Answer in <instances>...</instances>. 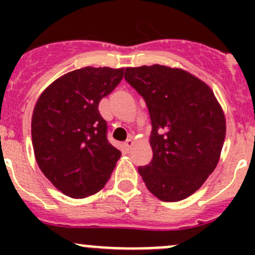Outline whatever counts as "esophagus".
I'll list each match as a JSON object with an SVG mask.
<instances>
[{"instance_id": "obj_1", "label": "esophagus", "mask_w": 255, "mask_h": 255, "mask_svg": "<svg viewBox=\"0 0 255 255\" xmlns=\"http://www.w3.org/2000/svg\"><path fill=\"white\" fill-rule=\"evenodd\" d=\"M125 145H126V148H127V150H130V149H132V146L134 145V142H133L132 138H128V139L126 140Z\"/></svg>"}]
</instances>
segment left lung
Listing matches in <instances>:
<instances>
[{"label":"left lung","instance_id":"1","mask_svg":"<svg viewBox=\"0 0 255 255\" xmlns=\"http://www.w3.org/2000/svg\"><path fill=\"white\" fill-rule=\"evenodd\" d=\"M125 79L144 99L151 121L153 159L138 173L161 201L186 199L220 160L226 137L222 107L207 84L182 69L126 68Z\"/></svg>","mask_w":255,"mask_h":255}]
</instances>
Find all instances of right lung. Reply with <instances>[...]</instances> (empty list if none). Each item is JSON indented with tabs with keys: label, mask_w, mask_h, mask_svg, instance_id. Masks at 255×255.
Segmentation results:
<instances>
[{
	"label": "right lung",
	"mask_w": 255,
	"mask_h": 255,
	"mask_svg": "<svg viewBox=\"0 0 255 255\" xmlns=\"http://www.w3.org/2000/svg\"><path fill=\"white\" fill-rule=\"evenodd\" d=\"M125 68H86L60 76L42 92L32 116L35 160L45 177L73 199L99 192L121 151L107 140L101 99L123 79Z\"/></svg>",
	"instance_id": "1"
}]
</instances>
